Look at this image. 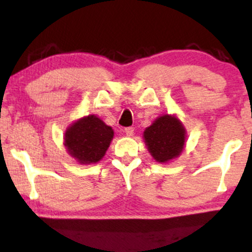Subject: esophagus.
Returning a JSON list of instances; mask_svg holds the SVG:
<instances>
[{"label":"esophagus","instance_id":"esophagus-1","mask_svg":"<svg viewBox=\"0 0 252 252\" xmlns=\"http://www.w3.org/2000/svg\"><path fill=\"white\" fill-rule=\"evenodd\" d=\"M124 131H126V134L128 136L134 135V128H131V126H128V128H126V129H124Z\"/></svg>","mask_w":252,"mask_h":252}]
</instances>
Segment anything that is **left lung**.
Here are the masks:
<instances>
[{"label":"left lung","instance_id":"obj_1","mask_svg":"<svg viewBox=\"0 0 252 252\" xmlns=\"http://www.w3.org/2000/svg\"><path fill=\"white\" fill-rule=\"evenodd\" d=\"M144 143L155 161L166 163L181 154L186 141V129L176 116L158 117L143 132Z\"/></svg>","mask_w":252,"mask_h":252}]
</instances>
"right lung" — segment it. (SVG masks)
<instances>
[{"instance_id": "obj_1", "label": "right lung", "mask_w": 252, "mask_h": 252, "mask_svg": "<svg viewBox=\"0 0 252 252\" xmlns=\"http://www.w3.org/2000/svg\"><path fill=\"white\" fill-rule=\"evenodd\" d=\"M114 138V130L94 115L80 118L68 126L63 144L68 154L79 163L90 164L102 160Z\"/></svg>"}]
</instances>
